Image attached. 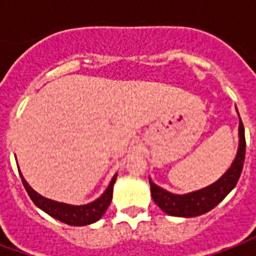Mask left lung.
<instances>
[{"label":"left lung","instance_id":"1","mask_svg":"<svg viewBox=\"0 0 256 256\" xmlns=\"http://www.w3.org/2000/svg\"><path fill=\"white\" fill-rule=\"evenodd\" d=\"M237 115H238V111H237ZM244 158H246V136H244V126L240 119V122H238V148H237L236 158L220 180H216L214 184H211L206 188L198 189V190L177 194V193H172L158 186L150 178L152 198L160 207L162 211H164L166 214L172 215V216L192 218V216L206 214L210 210L214 208L215 206H218L229 194L232 189L236 186L240 174H242V166H244Z\"/></svg>","mask_w":256,"mask_h":256}]
</instances>
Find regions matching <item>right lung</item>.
<instances>
[{"mask_svg":"<svg viewBox=\"0 0 256 256\" xmlns=\"http://www.w3.org/2000/svg\"><path fill=\"white\" fill-rule=\"evenodd\" d=\"M116 176L118 174H115L112 177L111 182L106 186V189L100 198H96V200L88 204L74 206V204L60 203V202H56V200H52V198H48L40 194V193L31 188L28 182L24 180V177L22 176V172H20V177H22L26 190H27L28 196H30L36 207L41 208L42 211H45L46 214H49L53 218H56V220H62L64 224L71 226H86L90 225V224H94V222L100 220L102 215L106 214L108 206L111 204L114 184L116 181Z\"/></svg>","mask_w":256,"mask_h":256,"instance_id":"obj_1","label":"right lung"}]
</instances>
